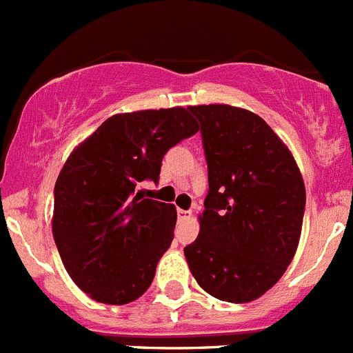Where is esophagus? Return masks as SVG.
<instances>
[{
    "label": "esophagus",
    "mask_w": 353,
    "mask_h": 353,
    "mask_svg": "<svg viewBox=\"0 0 353 353\" xmlns=\"http://www.w3.org/2000/svg\"><path fill=\"white\" fill-rule=\"evenodd\" d=\"M192 212L191 210H182V208H179V217L180 219H191Z\"/></svg>",
    "instance_id": "esophagus-1"
}]
</instances>
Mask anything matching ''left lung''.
<instances>
[{
  "label": "left lung",
  "mask_w": 353,
  "mask_h": 353,
  "mask_svg": "<svg viewBox=\"0 0 353 353\" xmlns=\"http://www.w3.org/2000/svg\"><path fill=\"white\" fill-rule=\"evenodd\" d=\"M208 166L199 235L183 249L198 285L244 304L269 292L299 248L305 207L301 170L288 146L248 109L191 105Z\"/></svg>",
  "instance_id": "left-lung-1"
}]
</instances>
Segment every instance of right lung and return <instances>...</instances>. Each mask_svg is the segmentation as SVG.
<instances>
[{
	"mask_svg": "<svg viewBox=\"0 0 353 353\" xmlns=\"http://www.w3.org/2000/svg\"><path fill=\"white\" fill-rule=\"evenodd\" d=\"M199 130L189 108L113 114L72 150L54 185L52 236L72 281L102 304L148 290L173 240L176 208L136 187L157 182L171 146Z\"/></svg>",
	"mask_w": 353,
	"mask_h": 353,
	"instance_id": "add662e5",
	"label": "right lung"
}]
</instances>
